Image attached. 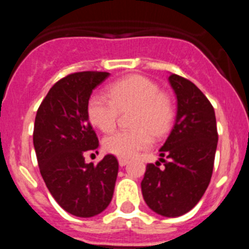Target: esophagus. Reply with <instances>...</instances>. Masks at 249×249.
Returning a JSON list of instances; mask_svg holds the SVG:
<instances>
[{
    "label": "esophagus",
    "instance_id": "esophagus-1",
    "mask_svg": "<svg viewBox=\"0 0 249 249\" xmlns=\"http://www.w3.org/2000/svg\"><path fill=\"white\" fill-rule=\"evenodd\" d=\"M118 163H120V166H121V167L126 166V164L128 163V160H127V158L120 157V158H118Z\"/></svg>",
    "mask_w": 249,
    "mask_h": 249
}]
</instances>
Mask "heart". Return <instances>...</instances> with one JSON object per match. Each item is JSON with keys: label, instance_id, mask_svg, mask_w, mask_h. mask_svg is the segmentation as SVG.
Returning <instances> with one entry per match:
<instances>
[{"label": "heart", "instance_id": "1", "mask_svg": "<svg viewBox=\"0 0 249 249\" xmlns=\"http://www.w3.org/2000/svg\"><path fill=\"white\" fill-rule=\"evenodd\" d=\"M108 96L93 93L87 102L89 122L102 132L114 128L120 111L133 109L131 126L133 129L113 132L103 140V148L118 157H132L151 143V135H166L176 117L172 97L162 92L155 81L133 74L112 83Z\"/></svg>", "mask_w": 249, "mask_h": 249}]
</instances>
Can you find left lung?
<instances>
[{"label": "left lung", "mask_w": 249, "mask_h": 249, "mask_svg": "<svg viewBox=\"0 0 249 249\" xmlns=\"http://www.w3.org/2000/svg\"><path fill=\"white\" fill-rule=\"evenodd\" d=\"M168 80L177 97L175 126L160 149L163 167L158 160L147 164L141 188L153 212L178 217L198 203L210 184L218 133L213 106L201 89L178 74Z\"/></svg>", "instance_id": "obj_1"}]
</instances>
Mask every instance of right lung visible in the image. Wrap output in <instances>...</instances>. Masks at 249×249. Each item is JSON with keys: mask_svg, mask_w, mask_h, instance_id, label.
Wrapping results in <instances>:
<instances>
[{"mask_svg": "<svg viewBox=\"0 0 249 249\" xmlns=\"http://www.w3.org/2000/svg\"><path fill=\"white\" fill-rule=\"evenodd\" d=\"M108 72L85 71L52 86L37 109L34 146L48 191L66 212L93 217L108 207L117 179L118 160L107 155L97 164L86 163L97 152L98 138L87 116V102Z\"/></svg>", "mask_w": 249, "mask_h": 249, "instance_id": "add662e5", "label": "right lung"}]
</instances>
